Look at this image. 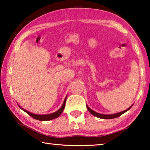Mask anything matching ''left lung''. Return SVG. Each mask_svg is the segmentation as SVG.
<instances>
[{
  "mask_svg": "<svg viewBox=\"0 0 150 150\" xmlns=\"http://www.w3.org/2000/svg\"><path fill=\"white\" fill-rule=\"evenodd\" d=\"M132 107V106L131 107H129V108H128L127 110H124V111H122V112H120V113H115V114H111V115H104V114H100V113H98L97 112H95V111L91 110L90 108L87 106V108H88V111H90V112L92 115H93L97 117L98 118H100V119H115V118L119 117V116L121 115H122L123 113L126 112L127 111H128Z\"/></svg>",
  "mask_w": 150,
  "mask_h": 150,
  "instance_id": "8db88e82",
  "label": "left lung"
}]
</instances>
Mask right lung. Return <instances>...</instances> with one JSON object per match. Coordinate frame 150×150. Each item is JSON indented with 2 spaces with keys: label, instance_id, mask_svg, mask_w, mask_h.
Returning <instances> with one entry per match:
<instances>
[{
  "label": "right lung",
  "instance_id": "add662e5",
  "mask_svg": "<svg viewBox=\"0 0 150 150\" xmlns=\"http://www.w3.org/2000/svg\"><path fill=\"white\" fill-rule=\"evenodd\" d=\"M66 97L64 99V101L63 103V104L62 107L60 108V109L56 111V112L53 113H52V114H48V115H36V114H33V113H31L30 112H29V111H28L26 110H23V109H21L22 110H24L25 112L27 113L29 115H30L31 117H33V119H37L38 120H42V121H46V120H52L53 119H55V118H57L59 117L60 114H61L62 113V111L64 110V109L65 108V105H66Z\"/></svg>",
  "mask_w": 150,
  "mask_h": 150
}]
</instances>
